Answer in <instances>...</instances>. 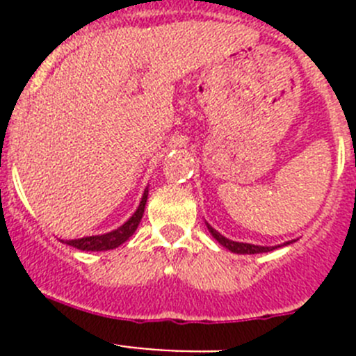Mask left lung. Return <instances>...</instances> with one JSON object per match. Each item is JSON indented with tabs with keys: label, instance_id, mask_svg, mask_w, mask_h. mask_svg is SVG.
I'll use <instances>...</instances> for the list:
<instances>
[{
	"label": "left lung",
	"instance_id": "8db88e82",
	"mask_svg": "<svg viewBox=\"0 0 356 356\" xmlns=\"http://www.w3.org/2000/svg\"><path fill=\"white\" fill-rule=\"evenodd\" d=\"M207 228H209V232L212 234V237L216 238L221 246H225L226 250H229L232 253H238V254H254V253H267V251H273L276 250V248L280 246H254V244H246V242H235V241H229V238H226L225 235H221L219 232H216V229L212 228L210 225H207ZM287 244H291V242H285V246Z\"/></svg>",
	"mask_w": 356,
	"mask_h": 356
}]
</instances>
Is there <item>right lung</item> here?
<instances>
[{
	"label": "right lung",
	"mask_w": 356,
	"mask_h": 356,
	"mask_svg": "<svg viewBox=\"0 0 356 356\" xmlns=\"http://www.w3.org/2000/svg\"><path fill=\"white\" fill-rule=\"evenodd\" d=\"M146 201H147V188L144 191L143 200H140L139 203V209L135 210L134 216H131L124 225L119 226L118 229H112V232L103 235H92V237L65 241V244H69V246L76 248V250H81V251H106V250H114V248L121 246L122 242H127L128 238L135 234V229H137L140 219H143L144 209H146Z\"/></svg>",
	"instance_id": "obj_1"
}]
</instances>
